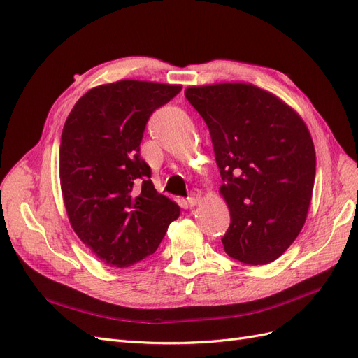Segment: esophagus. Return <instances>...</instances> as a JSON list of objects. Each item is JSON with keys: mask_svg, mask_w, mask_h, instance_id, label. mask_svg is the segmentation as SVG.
<instances>
[{"mask_svg": "<svg viewBox=\"0 0 358 358\" xmlns=\"http://www.w3.org/2000/svg\"><path fill=\"white\" fill-rule=\"evenodd\" d=\"M200 201H201V191L192 189L191 191V196L188 197V204L192 208V206H197Z\"/></svg>", "mask_w": 358, "mask_h": 358, "instance_id": "obj_1", "label": "esophagus"}]
</instances>
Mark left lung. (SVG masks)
<instances>
[{
  "label": "left lung",
  "instance_id": "left-lung-1",
  "mask_svg": "<svg viewBox=\"0 0 358 358\" xmlns=\"http://www.w3.org/2000/svg\"><path fill=\"white\" fill-rule=\"evenodd\" d=\"M187 100L209 128L220 191L230 209L224 251L237 262H275L306 221L315 182L309 129L288 104L251 83L189 86Z\"/></svg>",
  "mask_w": 358,
  "mask_h": 358
}]
</instances>
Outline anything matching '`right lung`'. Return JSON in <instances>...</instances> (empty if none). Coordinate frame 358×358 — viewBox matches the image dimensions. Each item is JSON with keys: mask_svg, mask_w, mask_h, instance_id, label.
Here are the masks:
<instances>
[{"mask_svg": "<svg viewBox=\"0 0 358 358\" xmlns=\"http://www.w3.org/2000/svg\"><path fill=\"white\" fill-rule=\"evenodd\" d=\"M180 85L119 80L90 90L61 136L59 179L79 239L112 267L133 266L157 251L180 208L161 196L140 157L149 116Z\"/></svg>", "mask_w": 358, "mask_h": 358, "instance_id": "right-lung-1", "label": "right lung"}]
</instances>
